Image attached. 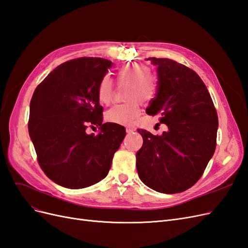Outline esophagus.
<instances>
[{"mask_svg": "<svg viewBox=\"0 0 248 248\" xmlns=\"http://www.w3.org/2000/svg\"><path fill=\"white\" fill-rule=\"evenodd\" d=\"M136 130V128H134L133 126H127L126 127V132L127 133H130V132H132V131H134Z\"/></svg>", "mask_w": 248, "mask_h": 248, "instance_id": "1", "label": "esophagus"}]
</instances>
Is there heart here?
<instances>
[{"label": "heart", "mask_w": 248, "mask_h": 248, "mask_svg": "<svg viewBox=\"0 0 248 248\" xmlns=\"http://www.w3.org/2000/svg\"><path fill=\"white\" fill-rule=\"evenodd\" d=\"M119 85H125L124 103L116 104L107 110L106 120L114 124H128L137 119L140 112V100L152 99L157 88L156 78L150 73V68L140 63L124 65L117 71ZM115 88L109 77H103L97 87V98L102 104H108L114 98Z\"/></svg>", "instance_id": "obj_1"}]
</instances>
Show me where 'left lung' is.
Masks as SVG:
<instances>
[{"instance_id":"left-lung-1","label":"left lung","mask_w":248,"mask_h":248,"mask_svg":"<svg viewBox=\"0 0 248 248\" xmlns=\"http://www.w3.org/2000/svg\"><path fill=\"white\" fill-rule=\"evenodd\" d=\"M157 66L158 86L146 112L168 126L161 136L138 129L139 177L161 193H179L196 184L216 148L218 117L196 71L170 59L149 58Z\"/></svg>"}]
</instances>
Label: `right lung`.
Returning a JSON list of instances; mask_svg holds the SVG:
<instances>
[{"instance_id":"1","label":"right lung","mask_w":248,"mask_h":248,"mask_svg":"<svg viewBox=\"0 0 248 248\" xmlns=\"http://www.w3.org/2000/svg\"><path fill=\"white\" fill-rule=\"evenodd\" d=\"M112 63L82 57L67 61L37 86L30 102L29 133L37 160L51 181L78 189L106 178L126 133L123 126L102 123L97 87ZM98 126L95 136L85 132Z\"/></svg>"}]
</instances>
